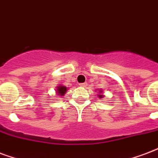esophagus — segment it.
Listing matches in <instances>:
<instances>
[{
	"mask_svg": "<svg viewBox=\"0 0 158 158\" xmlns=\"http://www.w3.org/2000/svg\"><path fill=\"white\" fill-rule=\"evenodd\" d=\"M86 85H87V84H85V83H82V84H79V86H81V87H86Z\"/></svg>",
	"mask_w": 158,
	"mask_h": 158,
	"instance_id": "esophagus-1",
	"label": "esophagus"
}]
</instances>
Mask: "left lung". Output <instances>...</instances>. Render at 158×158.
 <instances>
[{
    "label": "left lung",
    "instance_id": "8db88e82",
    "mask_svg": "<svg viewBox=\"0 0 158 158\" xmlns=\"http://www.w3.org/2000/svg\"><path fill=\"white\" fill-rule=\"evenodd\" d=\"M99 93H100V94H102V93H103V91H99ZM98 97H99V98H102V97H103V95L102 94H99V96H98Z\"/></svg>",
    "mask_w": 158,
    "mask_h": 158
}]
</instances>
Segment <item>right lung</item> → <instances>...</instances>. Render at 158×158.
Returning a JSON list of instances; mask_svg holds the SVG:
<instances>
[{"label":"right lung","mask_w":158,"mask_h":158,"mask_svg":"<svg viewBox=\"0 0 158 158\" xmlns=\"http://www.w3.org/2000/svg\"><path fill=\"white\" fill-rule=\"evenodd\" d=\"M56 93H57L58 95H60V96H64V94H66V91H67V88L65 86H62V85H60V86H58L56 87Z\"/></svg>","instance_id":"1"}]
</instances>
